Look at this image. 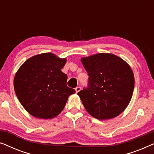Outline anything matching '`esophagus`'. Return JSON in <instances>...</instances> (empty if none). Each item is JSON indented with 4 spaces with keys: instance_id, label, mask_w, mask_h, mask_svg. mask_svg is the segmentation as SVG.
<instances>
[{
    "instance_id": "34e87169",
    "label": "esophagus",
    "mask_w": 154,
    "mask_h": 154,
    "mask_svg": "<svg viewBox=\"0 0 154 154\" xmlns=\"http://www.w3.org/2000/svg\"><path fill=\"white\" fill-rule=\"evenodd\" d=\"M75 92H79L80 91V90H81V88L80 87V86H78V87H76V88H75Z\"/></svg>"
}]
</instances>
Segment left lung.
<instances>
[{
	"mask_svg": "<svg viewBox=\"0 0 154 154\" xmlns=\"http://www.w3.org/2000/svg\"><path fill=\"white\" fill-rule=\"evenodd\" d=\"M88 72L87 87L78 92L86 111L100 120L116 117L131 100L134 86L132 71L112 54L100 53L81 59Z\"/></svg>",
	"mask_w": 154,
	"mask_h": 154,
	"instance_id": "8db88e82",
	"label": "left lung"
}]
</instances>
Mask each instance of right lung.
I'll return each instance as SVG.
<instances>
[{"instance_id": "right-lung-1", "label": "right lung", "mask_w": 154, "mask_h": 154, "mask_svg": "<svg viewBox=\"0 0 154 154\" xmlns=\"http://www.w3.org/2000/svg\"><path fill=\"white\" fill-rule=\"evenodd\" d=\"M66 62L52 53H43L29 59L19 69L14 79V91L33 116L54 118L75 92L66 85L67 75L61 71Z\"/></svg>"}]
</instances>
